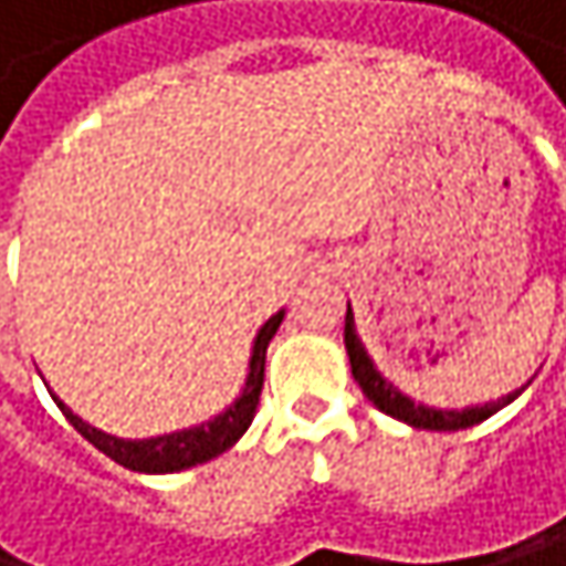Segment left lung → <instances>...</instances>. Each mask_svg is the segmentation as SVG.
Masks as SVG:
<instances>
[{
    "instance_id": "obj_1",
    "label": "left lung",
    "mask_w": 566,
    "mask_h": 566,
    "mask_svg": "<svg viewBox=\"0 0 566 566\" xmlns=\"http://www.w3.org/2000/svg\"><path fill=\"white\" fill-rule=\"evenodd\" d=\"M346 353H349V369H353V380L359 384V390L366 394V400L374 403L384 415L410 424V428H421V431H462L472 424H482L485 418H492L495 410H503L506 403H513L526 387H516L510 394H503L499 400H485V403H469V407H431L421 403L415 397H407L400 387H394L374 363V356L366 353L363 339L356 336V315L353 308H346Z\"/></svg>"
}]
</instances>
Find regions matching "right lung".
<instances>
[{"instance_id":"obj_1","label":"right lung","mask_w":566,"mask_h":566,"mask_svg":"<svg viewBox=\"0 0 566 566\" xmlns=\"http://www.w3.org/2000/svg\"><path fill=\"white\" fill-rule=\"evenodd\" d=\"M281 318H285V308L274 312L251 343V359H248V377L241 394L233 397V403H227L220 415H213L203 424H192V428H179L169 434H156V438H118V434H107L101 428H94L91 421H84L81 415L63 403L53 390L50 397L56 400V407L63 410V418L74 424V431H81L97 451H104L107 459L132 469V472H145V475H169V472H182L192 465H203L217 454H223L227 448H233L241 441V434L251 428L254 415H258V400H261V387H264V356L268 346L277 333Z\"/></svg>"}]
</instances>
